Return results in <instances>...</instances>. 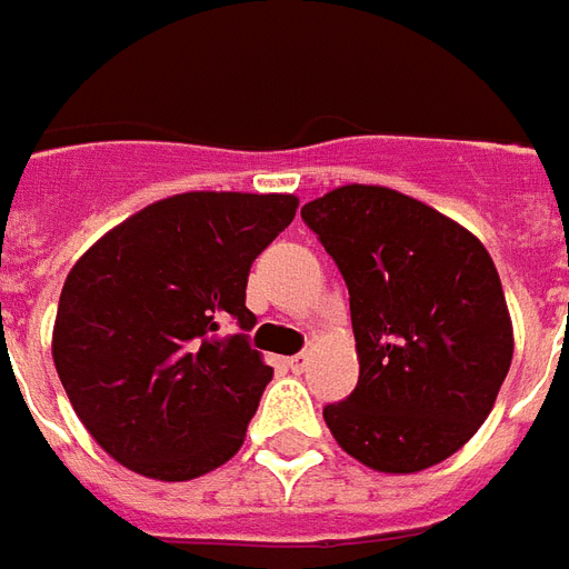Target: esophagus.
Returning a JSON list of instances; mask_svg holds the SVG:
<instances>
[{"mask_svg": "<svg viewBox=\"0 0 569 569\" xmlns=\"http://www.w3.org/2000/svg\"><path fill=\"white\" fill-rule=\"evenodd\" d=\"M286 363H289V369H292L295 375H301V372H307V366H310V357H307V355H295V357H289Z\"/></svg>", "mask_w": 569, "mask_h": 569, "instance_id": "1", "label": "esophagus"}]
</instances>
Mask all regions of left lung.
Returning a JSON list of instances; mask_svg holds the SVG:
<instances>
[{
	"instance_id": "obj_1",
	"label": "left lung",
	"mask_w": 569,
	"mask_h": 569,
	"mask_svg": "<svg viewBox=\"0 0 569 569\" xmlns=\"http://www.w3.org/2000/svg\"><path fill=\"white\" fill-rule=\"evenodd\" d=\"M339 266L360 378L325 407L333 440L363 467L410 476L481 428L511 369L513 325L481 241L387 186H339L301 209Z\"/></svg>"
}]
</instances>
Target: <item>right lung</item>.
Here are the masks:
<instances>
[{
	"label": "right lung",
	"mask_w": 569,
	"mask_h": 569,
	"mask_svg": "<svg viewBox=\"0 0 569 569\" xmlns=\"http://www.w3.org/2000/svg\"><path fill=\"white\" fill-rule=\"evenodd\" d=\"M295 194L186 191L129 214L61 289L52 360L93 440L156 481L212 472L244 442L274 369L244 333L253 259L292 223Z\"/></svg>",
	"instance_id": "obj_1"
}]
</instances>
